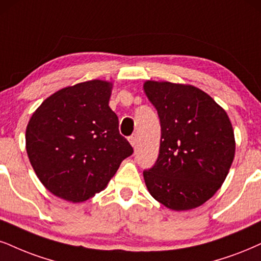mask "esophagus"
Here are the masks:
<instances>
[{"label": "esophagus", "mask_w": 261, "mask_h": 261, "mask_svg": "<svg viewBox=\"0 0 261 261\" xmlns=\"http://www.w3.org/2000/svg\"><path fill=\"white\" fill-rule=\"evenodd\" d=\"M129 143L133 147L137 146V136H136V134H133V136L129 137Z\"/></svg>", "instance_id": "34e87169"}]
</instances>
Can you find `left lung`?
I'll return each mask as SVG.
<instances>
[{
    "mask_svg": "<svg viewBox=\"0 0 261 261\" xmlns=\"http://www.w3.org/2000/svg\"><path fill=\"white\" fill-rule=\"evenodd\" d=\"M144 91L161 123L159 157L143 172L146 188L173 211L198 207L220 189L232 165L229 116L194 86L146 81Z\"/></svg>",
    "mask_w": 261,
    "mask_h": 261,
    "instance_id": "left-lung-1",
    "label": "left lung"
}]
</instances>
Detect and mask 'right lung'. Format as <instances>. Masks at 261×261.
Returning <instances> with one entry per match:
<instances>
[{"label": "right lung", "mask_w": 261, "mask_h": 261, "mask_svg": "<svg viewBox=\"0 0 261 261\" xmlns=\"http://www.w3.org/2000/svg\"><path fill=\"white\" fill-rule=\"evenodd\" d=\"M112 85L92 80L52 94L27 127V152L44 188L66 201L102 191L133 147L109 106Z\"/></svg>", "instance_id": "right-lung-1"}]
</instances>
